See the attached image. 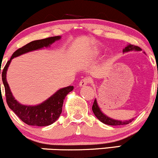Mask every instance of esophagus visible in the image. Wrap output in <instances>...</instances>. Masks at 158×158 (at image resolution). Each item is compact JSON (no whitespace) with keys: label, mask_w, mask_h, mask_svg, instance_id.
Returning a JSON list of instances; mask_svg holds the SVG:
<instances>
[{"label":"esophagus","mask_w":158,"mask_h":158,"mask_svg":"<svg viewBox=\"0 0 158 158\" xmlns=\"http://www.w3.org/2000/svg\"><path fill=\"white\" fill-rule=\"evenodd\" d=\"M89 83V80L88 78H84L81 80L79 83V86H85Z\"/></svg>","instance_id":"esophagus-1"}]
</instances>
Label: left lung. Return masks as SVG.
Returning <instances> with one entry per match:
<instances>
[{
	"mask_svg": "<svg viewBox=\"0 0 158 158\" xmlns=\"http://www.w3.org/2000/svg\"><path fill=\"white\" fill-rule=\"evenodd\" d=\"M142 49L138 46H135L129 44L127 45L125 48L123 49V53H127V52H130V51H140ZM93 111L95 114V116L98 118V120H100L101 122H103V123L106 124V125H127L130 122H131L133 120H134V118H131L129 120H125V121H121V120H116V119H113V118L109 117V116H106L104 113L101 110L100 107H99L98 102H97L96 99H95L93 103Z\"/></svg>",
	"mask_w": 158,
	"mask_h": 158,
	"instance_id": "obj_1",
	"label": "left lung"
}]
</instances>
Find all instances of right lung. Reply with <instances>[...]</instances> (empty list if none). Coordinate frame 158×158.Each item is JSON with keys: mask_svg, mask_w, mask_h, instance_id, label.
I'll return each mask as SVG.
<instances>
[{"mask_svg": "<svg viewBox=\"0 0 158 158\" xmlns=\"http://www.w3.org/2000/svg\"><path fill=\"white\" fill-rule=\"evenodd\" d=\"M60 39H61L60 36H53L43 39V40H35L27 44L26 45L23 46L22 48L18 49L13 53L11 58L3 68V72H1L3 84L5 88L6 103L9 107L20 118L22 122L28 125L48 126L56 121L62 113L63 100L65 99V96L74 89V86H69L60 89L54 95H51L47 100L44 101L40 104L33 106L24 105V104H20L12 95L7 81H6V72L13 58L22 55L26 53L31 52V51L50 47L51 45H52L56 41L60 40Z\"/></svg>", "mask_w": 158, "mask_h": 158, "instance_id": "1", "label": "right lung"}]
</instances>
